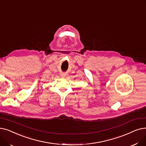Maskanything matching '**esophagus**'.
Returning <instances> with one entry per match:
<instances>
[{
	"label": "esophagus",
	"instance_id": "34e87169",
	"mask_svg": "<svg viewBox=\"0 0 146 146\" xmlns=\"http://www.w3.org/2000/svg\"><path fill=\"white\" fill-rule=\"evenodd\" d=\"M60 76H61L62 77H65V75L64 74H60Z\"/></svg>",
	"mask_w": 146,
	"mask_h": 146
}]
</instances>
